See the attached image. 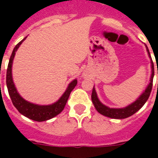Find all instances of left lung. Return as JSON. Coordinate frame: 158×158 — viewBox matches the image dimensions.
Instances as JSON below:
<instances>
[{
  "instance_id": "1",
  "label": "left lung",
  "mask_w": 158,
  "mask_h": 158,
  "mask_svg": "<svg viewBox=\"0 0 158 158\" xmlns=\"http://www.w3.org/2000/svg\"><path fill=\"white\" fill-rule=\"evenodd\" d=\"M147 51L148 52V55H149V56H151L148 48ZM153 76H154V64H153V62L152 60V75H151V79H150V83L148 84V86L146 89L144 93L134 103L130 104V106H128L126 107L115 109V108H109L107 106H106L105 105L101 103L98 98L94 87V89H93V92H92V101H93V103H94L97 110L100 114L105 115V116H107V117L114 118V119H125V118H127L129 116H131L135 113L137 112L138 110H139L140 108L144 105L145 102H147V100L149 98L150 94H151V91H152V89Z\"/></svg>"
}]
</instances>
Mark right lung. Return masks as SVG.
Masks as SVG:
<instances>
[{"mask_svg": "<svg viewBox=\"0 0 158 158\" xmlns=\"http://www.w3.org/2000/svg\"><path fill=\"white\" fill-rule=\"evenodd\" d=\"M24 38L22 41H20L17 45L15 47L12 54L10 56V60H9L8 67H7V71H6V85L8 89L9 95L10 97L12 103L16 107V109L19 110V112L21 113L26 117L29 118L31 120H35V121H45V120H50L52 118L55 117L56 115L61 112L63 109L64 108V106L66 104L67 100L69 98V94L71 91L76 86L77 80L74 79L69 84L67 88L66 91L62 95L60 98L55 102L52 105L48 106H39L33 104L31 102L25 101L24 99L22 98L18 92L16 90L15 84L13 83L12 79V74H11V67H12V63H13L14 57L15 55V52L20 46V44L23 43V41L25 39Z\"/></svg>", "mask_w": 158, "mask_h": 158, "instance_id": "add662e5", "label": "right lung"}]
</instances>
